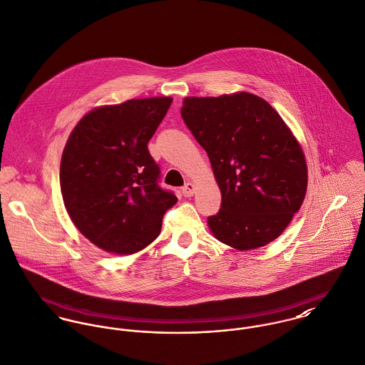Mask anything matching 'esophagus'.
<instances>
[{"instance_id":"obj_1","label":"esophagus","mask_w":365,"mask_h":365,"mask_svg":"<svg viewBox=\"0 0 365 365\" xmlns=\"http://www.w3.org/2000/svg\"><path fill=\"white\" fill-rule=\"evenodd\" d=\"M181 192H182V195H184L185 198H190V197H192L194 192H195V185H194L192 182H187V184L182 187Z\"/></svg>"}]
</instances>
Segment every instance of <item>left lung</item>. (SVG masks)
<instances>
[{"mask_svg": "<svg viewBox=\"0 0 365 365\" xmlns=\"http://www.w3.org/2000/svg\"><path fill=\"white\" fill-rule=\"evenodd\" d=\"M181 117L222 191L220 210L207 217L215 237L240 251L277 238L299 212L308 180L304 153L282 117L247 92L187 98Z\"/></svg>", "mask_w": 365, "mask_h": 365, "instance_id": "1", "label": "left lung"}]
</instances>
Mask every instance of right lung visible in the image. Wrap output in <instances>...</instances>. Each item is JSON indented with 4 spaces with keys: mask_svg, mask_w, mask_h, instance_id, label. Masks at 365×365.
<instances>
[{
    "mask_svg": "<svg viewBox=\"0 0 365 365\" xmlns=\"http://www.w3.org/2000/svg\"><path fill=\"white\" fill-rule=\"evenodd\" d=\"M173 99L128 100L88 113L68 138L60 167L66 212L107 252L135 254L158 238L177 197L163 190L148 142Z\"/></svg>",
    "mask_w": 365,
    "mask_h": 365,
    "instance_id": "obj_1",
    "label": "right lung"
}]
</instances>
